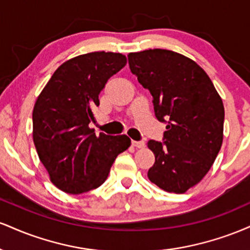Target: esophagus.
Listing matches in <instances>:
<instances>
[{"label":"esophagus","instance_id":"esophagus-1","mask_svg":"<svg viewBox=\"0 0 250 250\" xmlns=\"http://www.w3.org/2000/svg\"><path fill=\"white\" fill-rule=\"evenodd\" d=\"M131 143H133L134 147H136V148H143V147H145V142H143V141H133Z\"/></svg>","mask_w":250,"mask_h":250}]
</instances>
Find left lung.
Wrapping results in <instances>:
<instances>
[{
  "label": "left lung",
  "instance_id": "1",
  "mask_svg": "<svg viewBox=\"0 0 250 250\" xmlns=\"http://www.w3.org/2000/svg\"><path fill=\"white\" fill-rule=\"evenodd\" d=\"M128 62L150 91L156 119L167 123L163 141L148 142L155 155L149 180L168 193H186L206 176L222 146V100L207 73L179 53L143 50L129 54Z\"/></svg>",
  "mask_w": 250,
  "mask_h": 250
}]
</instances>
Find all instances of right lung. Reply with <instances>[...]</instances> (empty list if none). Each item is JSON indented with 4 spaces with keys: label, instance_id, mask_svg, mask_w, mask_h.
Listing matches in <instances>:
<instances>
[{
    "label": "right lung",
    "instance_id": "1",
    "mask_svg": "<svg viewBox=\"0 0 250 250\" xmlns=\"http://www.w3.org/2000/svg\"><path fill=\"white\" fill-rule=\"evenodd\" d=\"M127 63L120 53L95 51L57 68L33 110V139L50 181L68 194L93 190L107 180L111 166L130 146L127 135L96 136L94 108L105 83Z\"/></svg>",
    "mask_w": 250,
    "mask_h": 250
}]
</instances>
